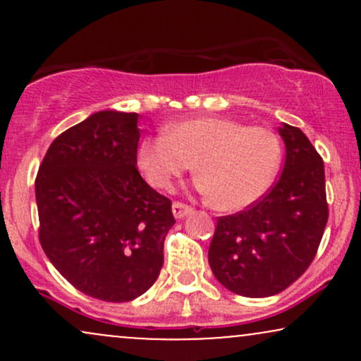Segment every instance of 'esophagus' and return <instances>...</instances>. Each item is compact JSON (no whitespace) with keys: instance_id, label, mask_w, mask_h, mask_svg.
Returning a JSON list of instances; mask_svg holds the SVG:
<instances>
[{"instance_id":"esophagus-1","label":"esophagus","mask_w":361,"mask_h":361,"mask_svg":"<svg viewBox=\"0 0 361 361\" xmlns=\"http://www.w3.org/2000/svg\"><path fill=\"white\" fill-rule=\"evenodd\" d=\"M190 212H192V207L180 204V202H175V204H173V215H175V219H183Z\"/></svg>"}]
</instances>
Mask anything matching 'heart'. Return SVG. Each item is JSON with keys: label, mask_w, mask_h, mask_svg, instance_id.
Here are the masks:
<instances>
[{"label": "heart", "mask_w": 361, "mask_h": 361, "mask_svg": "<svg viewBox=\"0 0 361 361\" xmlns=\"http://www.w3.org/2000/svg\"><path fill=\"white\" fill-rule=\"evenodd\" d=\"M135 159L147 183L159 190H169L195 166L198 193L221 210H241L270 190L281 164V142L270 128L198 117L140 139Z\"/></svg>", "instance_id": "obj_1"}]
</instances>
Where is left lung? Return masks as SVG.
<instances>
[{
	"mask_svg": "<svg viewBox=\"0 0 361 361\" xmlns=\"http://www.w3.org/2000/svg\"><path fill=\"white\" fill-rule=\"evenodd\" d=\"M285 164L261 200L217 219L209 247L212 273L243 297H271L292 285L316 256L327 224L324 163L300 128L281 123Z\"/></svg>",
	"mask_w": 361,
	"mask_h": 361,
	"instance_id": "8db88e82",
	"label": "left lung"
}]
</instances>
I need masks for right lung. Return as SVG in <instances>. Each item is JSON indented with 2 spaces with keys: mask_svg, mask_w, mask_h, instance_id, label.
Returning <instances> with one entry per match:
<instances>
[{
  "mask_svg": "<svg viewBox=\"0 0 361 361\" xmlns=\"http://www.w3.org/2000/svg\"><path fill=\"white\" fill-rule=\"evenodd\" d=\"M139 114H91L49 147L35 180L39 238L56 270L93 299L128 302L152 287L171 202L137 171Z\"/></svg>",
  "mask_w": 361,
  "mask_h": 361,
  "instance_id": "obj_1",
  "label": "right lung"
}]
</instances>
